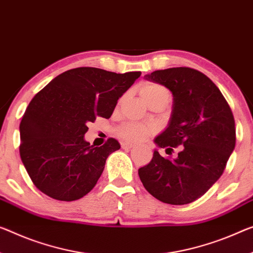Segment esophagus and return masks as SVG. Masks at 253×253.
<instances>
[{"instance_id": "obj_1", "label": "esophagus", "mask_w": 253, "mask_h": 253, "mask_svg": "<svg viewBox=\"0 0 253 253\" xmlns=\"http://www.w3.org/2000/svg\"><path fill=\"white\" fill-rule=\"evenodd\" d=\"M121 147L123 149H131V148H133L134 145H133V143H131V142L124 141V142L121 143Z\"/></svg>"}]
</instances>
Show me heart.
Segmentation results:
<instances>
[{"instance_id":"heart-1","label":"heart","mask_w":253,"mask_h":253,"mask_svg":"<svg viewBox=\"0 0 253 253\" xmlns=\"http://www.w3.org/2000/svg\"><path fill=\"white\" fill-rule=\"evenodd\" d=\"M142 99L146 103H149L151 100L167 97L169 98V92L165 87L157 84H146L140 89ZM155 132V127L150 126H142V124H127L123 126L121 130V134L124 139L130 140V141H142L149 137Z\"/></svg>"}]
</instances>
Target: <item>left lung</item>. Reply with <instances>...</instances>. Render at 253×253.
<instances>
[{
    "mask_svg": "<svg viewBox=\"0 0 253 253\" xmlns=\"http://www.w3.org/2000/svg\"><path fill=\"white\" fill-rule=\"evenodd\" d=\"M145 78L173 95L169 123L155 143L159 148L182 149L175 159L155 150L149 164L139 169V177L147 191L163 203H193L220 177L234 150L233 113L216 84L198 70L169 68Z\"/></svg>",
    "mask_w": 253,
    "mask_h": 253,
    "instance_id": "left-lung-1",
    "label": "left lung"
}]
</instances>
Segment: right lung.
<instances>
[{
	"instance_id": "obj_1",
	"label": "right lung",
	"mask_w": 253,
	"mask_h": 253,
	"mask_svg": "<svg viewBox=\"0 0 253 253\" xmlns=\"http://www.w3.org/2000/svg\"><path fill=\"white\" fill-rule=\"evenodd\" d=\"M141 75L97 68L68 70L35 95L20 122V157L33 183L61 201L90 192L107 157L120 149L110 138L95 147L84 140L97 116L110 119L118 100Z\"/></svg>"
}]
</instances>
